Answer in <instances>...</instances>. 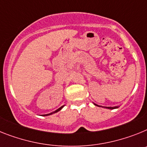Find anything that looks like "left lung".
Returning a JSON list of instances; mask_svg holds the SVG:
<instances>
[{"instance_id":"8db88e82","label":"left lung","mask_w":147,"mask_h":147,"mask_svg":"<svg viewBox=\"0 0 147 147\" xmlns=\"http://www.w3.org/2000/svg\"><path fill=\"white\" fill-rule=\"evenodd\" d=\"M95 106H98V107H102V106H99V105H97L96 104H94ZM104 107V108H107V109H117L118 108V107Z\"/></svg>"}]
</instances>
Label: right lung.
I'll list each match as a JSON object with an SVG mask.
<instances>
[{"label": "right lung", "mask_w": 147, "mask_h": 147, "mask_svg": "<svg viewBox=\"0 0 147 147\" xmlns=\"http://www.w3.org/2000/svg\"><path fill=\"white\" fill-rule=\"evenodd\" d=\"M64 107V106H62V107H61L59 108V109H57V110H55V111H54V112H51V113H49V114H47V115H43V116H47V115H52V114H54V113H56V112H58V111H60L61 110V109H62V108H63V107Z\"/></svg>", "instance_id": "add662e5"}]
</instances>
